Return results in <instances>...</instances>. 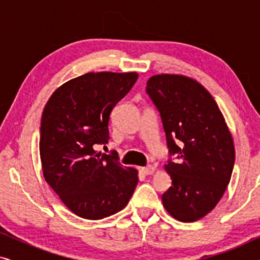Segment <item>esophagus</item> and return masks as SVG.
<instances>
[{"label":"esophagus","mask_w":260,"mask_h":260,"mask_svg":"<svg viewBox=\"0 0 260 260\" xmlns=\"http://www.w3.org/2000/svg\"><path fill=\"white\" fill-rule=\"evenodd\" d=\"M142 173L144 174V175H152V174L155 173V168L152 166H148V167H144V168H142Z\"/></svg>","instance_id":"esophagus-1"}]
</instances>
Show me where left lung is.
I'll return each mask as SVG.
<instances>
[{"mask_svg":"<svg viewBox=\"0 0 260 260\" xmlns=\"http://www.w3.org/2000/svg\"><path fill=\"white\" fill-rule=\"evenodd\" d=\"M161 115L172 187L162 202L173 218L193 222L225 193L233 172V138L218 104L197 80L180 74L152 76L145 88Z\"/></svg>","mask_w":260,"mask_h":260,"instance_id":"1","label":"left lung"}]
</instances>
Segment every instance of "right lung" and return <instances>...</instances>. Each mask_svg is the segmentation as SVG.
<instances>
[{
  "label": "right lung",
  "mask_w": 260,
  "mask_h": 260,
  "mask_svg": "<svg viewBox=\"0 0 260 260\" xmlns=\"http://www.w3.org/2000/svg\"><path fill=\"white\" fill-rule=\"evenodd\" d=\"M138 78L136 72H90L62 84L46 104L40 127L44 177L66 207L99 220L122 211L137 186V170L122 167L108 143L110 113Z\"/></svg>",
  "instance_id": "1"
}]
</instances>
